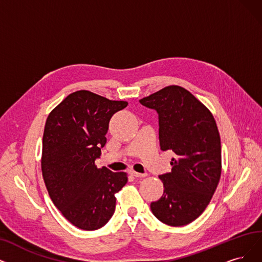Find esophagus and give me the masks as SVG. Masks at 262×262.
<instances>
[{
    "label": "esophagus",
    "mask_w": 262,
    "mask_h": 262,
    "mask_svg": "<svg viewBox=\"0 0 262 262\" xmlns=\"http://www.w3.org/2000/svg\"><path fill=\"white\" fill-rule=\"evenodd\" d=\"M129 173H130L132 176H134V177H145V176H146V173H139V172L134 171V170H130Z\"/></svg>",
    "instance_id": "34e87169"
}]
</instances>
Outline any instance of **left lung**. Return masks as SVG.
I'll return each mask as SVG.
<instances>
[{
	"mask_svg": "<svg viewBox=\"0 0 262 262\" xmlns=\"http://www.w3.org/2000/svg\"><path fill=\"white\" fill-rule=\"evenodd\" d=\"M159 115L161 150H173L172 170L159 176L163 194L151 202L152 214L167 226L181 227L200 216L222 175V144L213 114L180 86H167L140 100Z\"/></svg>",
	"mask_w": 262,
	"mask_h": 262,
	"instance_id": "left-lung-1",
	"label": "left lung"
}]
</instances>
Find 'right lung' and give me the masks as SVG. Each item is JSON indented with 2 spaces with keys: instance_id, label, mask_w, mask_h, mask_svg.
Returning <instances> with one entry per match:
<instances>
[{
  "instance_id": "right-lung-1",
  "label": "right lung",
  "mask_w": 262,
  "mask_h": 262,
  "mask_svg": "<svg viewBox=\"0 0 262 262\" xmlns=\"http://www.w3.org/2000/svg\"><path fill=\"white\" fill-rule=\"evenodd\" d=\"M128 105L88 90L69 95L46 120L41 174L51 201L75 227L91 231L112 218L124 172L97 167L113 115Z\"/></svg>"
}]
</instances>
